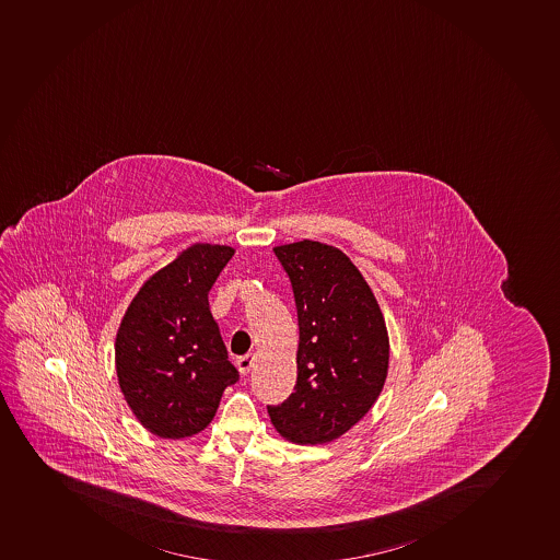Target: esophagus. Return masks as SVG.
Wrapping results in <instances>:
<instances>
[{
  "label": "esophagus",
  "mask_w": 560,
  "mask_h": 560,
  "mask_svg": "<svg viewBox=\"0 0 560 560\" xmlns=\"http://www.w3.org/2000/svg\"><path fill=\"white\" fill-rule=\"evenodd\" d=\"M255 364V354H244V357H240L236 360V365H238L240 373L242 375H249L250 368Z\"/></svg>",
  "instance_id": "1"
}]
</instances>
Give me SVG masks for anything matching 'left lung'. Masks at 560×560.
Here are the masks:
<instances>
[{"label":"left lung","instance_id":"1","mask_svg":"<svg viewBox=\"0 0 560 560\" xmlns=\"http://www.w3.org/2000/svg\"><path fill=\"white\" fill-rule=\"evenodd\" d=\"M299 315L294 393L267 406L278 433L294 444H326L373 408L389 364L386 322L353 261L313 240L278 245Z\"/></svg>","mask_w":560,"mask_h":560}]
</instances>
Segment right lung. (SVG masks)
Wrapping results in <instances>:
<instances>
[{"instance_id": "1", "label": "right lung", "mask_w": 560, "mask_h": 560, "mask_svg": "<svg viewBox=\"0 0 560 560\" xmlns=\"http://www.w3.org/2000/svg\"><path fill=\"white\" fill-rule=\"evenodd\" d=\"M228 245L195 244L154 272L116 335V373L141 425L162 439L200 433L240 375L207 294L233 258Z\"/></svg>"}]
</instances>
